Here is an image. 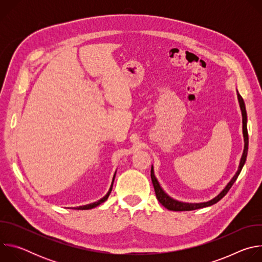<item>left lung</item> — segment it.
Instances as JSON below:
<instances>
[{
  "label": "left lung",
  "mask_w": 262,
  "mask_h": 262,
  "mask_svg": "<svg viewBox=\"0 0 262 262\" xmlns=\"http://www.w3.org/2000/svg\"><path fill=\"white\" fill-rule=\"evenodd\" d=\"M237 98H238L239 106H241V110H242V115H243V134H244V141H245L244 152H243V156H242V159H241V162H239L237 172L232 177V179L228 182V184L225 186V189H224L213 199H211L209 201H206V202H202V203H185V202H180V201H177V200L171 198L170 196H168L164 192V190L162 189V186L160 185L158 179L156 178V175H155V172H154V167H151L150 176H151V180H152V183H154V188H155V191H156L157 198L160 201V203L163 206H165L167 209L173 210V211H188V210H195V209L211 206V205L215 204L216 202H219L231 189V186L233 185V183L237 179V177H238V175H239V173H241V171H242V169H243V167L246 163L247 155H248V145H249V137H248V129H247V112H246V106H245L244 99H243V97L241 96V94L238 92H237Z\"/></svg>",
  "instance_id": "obj_1"
}]
</instances>
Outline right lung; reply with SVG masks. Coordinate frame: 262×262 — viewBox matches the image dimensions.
Listing matches in <instances>:
<instances>
[{
  "label": "right lung",
  "instance_id": "add662e5",
  "mask_svg": "<svg viewBox=\"0 0 262 262\" xmlns=\"http://www.w3.org/2000/svg\"><path fill=\"white\" fill-rule=\"evenodd\" d=\"M115 175H116V172H115V174H114V176H113V180H112L111 188H110L108 192L106 193V195H105L104 197H102L100 200H98V201H96V202H93V203H90V204H87V205H83V206H78V207H74L73 209H79V210H83V209H91V208H94V207L98 206L99 204L103 203V202H104V201H105V200L108 198V196H110V194H111V192H112V188H113V183H114Z\"/></svg>",
  "mask_w": 262,
  "mask_h": 262
}]
</instances>
